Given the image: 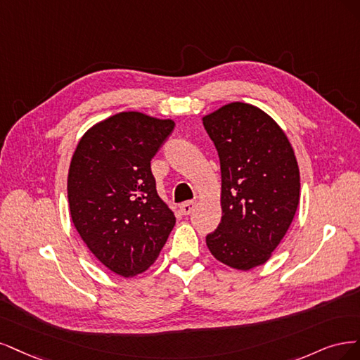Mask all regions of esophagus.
<instances>
[{
	"mask_svg": "<svg viewBox=\"0 0 360 360\" xmlns=\"http://www.w3.org/2000/svg\"><path fill=\"white\" fill-rule=\"evenodd\" d=\"M194 207H195V202H185L181 205V212L184 215H190L194 211Z\"/></svg>",
	"mask_w": 360,
	"mask_h": 360,
	"instance_id": "esophagus-1",
	"label": "esophagus"
}]
</instances>
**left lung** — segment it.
I'll use <instances>...</instances> for the list:
<instances>
[{
	"label": "left lung",
	"mask_w": 360,
	"mask_h": 360,
	"mask_svg": "<svg viewBox=\"0 0 360 360\" xmlns=\"http://www.w3.org/2000/svg\"><path fill=\"white\" fill-rule=\"evenodd\" d=\"M221 167V223L212 256L248 271L268 262L299 205V167L285 133L259 108L230 103L203 118Z\"/></svg>",
	"instance_id": "1"
}]
</instances>
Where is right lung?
<instances>
[{"instance_id":"add662e5","label":"right lung","mask_w":360,"mask_h":360,"mask_svg":"<svg viewBox=\"0 0 360 360\" xmlns=\"http://www.w3.org/2000/svg\"><path fill=\"white\" fill-rule=\"evenodd\" d=\"M175 122L121 112L89 129L75 150L67 193L89 251L121 276L146 271L175 226L160 199L150 160Z\"/></svg>"}]
</instances>
